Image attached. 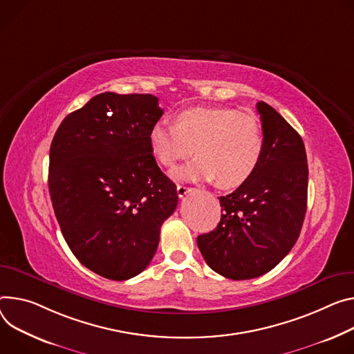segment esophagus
Wrapping results in <instances>:
<instances>
[{"label":"esophagus","mask_w":354,"mask_h":354,"mask_svg":"<svg viewBox=\"0 0 354 354\" xmlns=\"http://www.w3.org/2000/svg\"><path fill=\"white\" fill-rule=\"evenodd\" d=\"M190 190H192V187H189V186H186V185H178V186H176V192H178V196H179V198H183L185 195H187Z\"/></svg>","instance_id":"34e87169"}]
</instances>
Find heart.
<instances>
[{
  "instance_id": "1",
  "label": "heart",
  "mask_w": 354,
  "mask_h": 354,
  "mask_svg": "<svg viewBox=\"0 0 354 354\" xmlns=\"http://www.w3.org/2000/svg\"><path fill=\"white\" fill-rule=\"evenodd\" d=\"M158 162L174 168L198 155L174 175L185 180H216L223 189L248 182L264 155V134L255 117L230 107H194L178 113L171 124H155L148 134Z\"/></svg>"
}]
</instances>
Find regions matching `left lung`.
<instances>
[{
    "label": "left lung",
    "mask_w": 354,
    "mask_h": 354,
    "mask_svg": "<svg viewBox=\"0 0 354 354\" xmlns=\"http://www.w3.org/2000/svg\"><path fill=\"white\" fill-rule=\"evenodd\" d=\"M264 155L254 176L220 196L217 227L198 237L207 266L229 279L271 271L295 245L306 213L308 162L301 136L264 102L257 103Z\"/></svg>",
    "instance_id": "8db88e82"
}]
</instances>
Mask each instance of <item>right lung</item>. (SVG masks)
Here are the masks:
<instances>
[{
  "label": "right lung",
  "mask_w": 354,
  "mask_h": 354,
  "mask_svg": "<svg viewBox=\"0 0 354 354\" xmlns=\"http://www.w3.org/2000/svg\"><path fill=\"white\" fill-rule=\"evenodd\" d=\"M152 94L102 93L66 115L49 152V194L69 248L90 271L125 281L142 272L178 205L148 134L162 117Z\"/></svg>",
  "instance_id": "obj_1"
}]
</instances>
